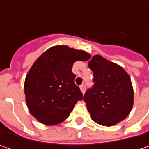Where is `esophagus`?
I'll list each match as a JSON object with an SVG mask.
<instances>
[{"mask_svg":"<svg viewBox=\"0 0 149 149\" xmlns=\"http://www.w3.org/2000/svg\"><path fill=\"white\" fill-rule=\"evenodd\" d=\"M79 88H80V90H81V92L83 93V95L84 94V92H85V85L84 84H82V85H80L79 86Z\"/></svg>","mask_w":149,"mask_h":149,"instance_id":"1","label":"esophagus"}]
</instances>
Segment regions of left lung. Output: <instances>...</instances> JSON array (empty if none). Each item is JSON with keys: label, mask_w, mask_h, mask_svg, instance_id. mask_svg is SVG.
<instances>
[{"label": "left lung", "mask_w": 149, "mask_h": 149, "mask_svg": "<svg viewBox=\"0 0 149 149\" xmlns=\"http://www.w3.org/2000/svg\"><path fill=\"white\" fill-rule=\"evenodd\" d=\"M95 85L84 96L93 121L113 126L123 120L134 105V89L123 67L96 54L89 62Z\"/></svg>", "instance_id": "1"}]
</instances>
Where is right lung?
Returning a JSON list of instances; mask_svg holds the SVG:
<instances>
[{
	"label": "right lung",
	"mask_w": 149,
	"mask_h": 149,
	"mask_svg": "<svg viewBox=\"0 0 149 149\" xmlns=\"http://www.w3.org/2000/svg\"><path fill=\"white\" fill-rule=\"evenodd\" d=\"M90 54L67 45L46 49L34 62L24 84L26 105L40 123L55 125L70 116L75 104L83 99L74 84L72 66L75 61H86Z\"/></svg>",
	"instance_id": "1"
}]
</instances>
